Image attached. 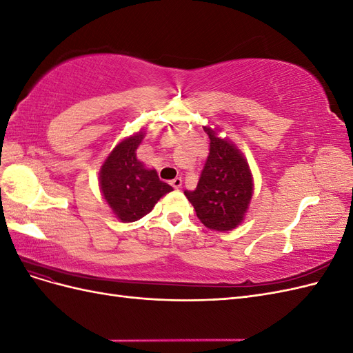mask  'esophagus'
<instances>
[{"mask_svg": "<svg viewBox=\"0 0 353 353\" xmlns=\"http://www.w3.org/2000/svg\"><path fill=\"white\" fill-rule=\"evenodd\" d=\"M170 185H172L174 188H181V185H183V179L175 178V179L170 181Z\"/></svg>", "mask_w": 353, "mask_h": 353, "instance_id": "1", "label": "esophagus"}]
</instances>
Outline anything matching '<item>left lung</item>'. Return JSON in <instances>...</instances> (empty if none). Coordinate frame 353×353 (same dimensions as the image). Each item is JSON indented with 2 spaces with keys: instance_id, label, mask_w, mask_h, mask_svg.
Instances as JSON below:
<instances>
[{
  "instance_id": "obj_1",
  "label": "left lung",
  "mask_w": 353,
  "mask_h": 353,
  "mask_svg": "<svg viewBox=\"0 0 353 353\" xmlns=\"http://www.w3.org/2000/svg\"><path fill=\"white\" fill-rule=\"evenodd\" d=\"M209 135V156L194 191L185 196L197 218L209 230L231 231L243 221L253 193L248 162L230 141L221 140L205 126Z\"/></svg>"
}]
</instances>
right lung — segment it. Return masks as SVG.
I'll return each mask as SVG.
<instances>
[{
    "mask_svg": "<svg viewBox=\"0 0 353 353\" xmlns=\"http://www.w3.org/2000/svg\"><path fill=\"white\" fill-rule=\"evenodd\" d=\"M140 132L117 144L100 170L101 193L114 215L123 222L141 219L172 187L160 181L154 169H145L135 150L143 141Z\"/></svg>",
    "mask_w": 353,
    "mask_h": 353,
    "instance_id": "right-lung-1",
    "label": "right lung"
}]
</instances>
